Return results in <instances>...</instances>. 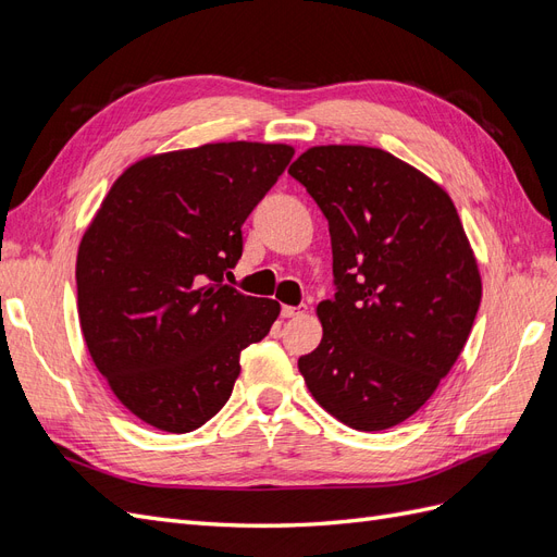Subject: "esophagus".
<instances>
[{"label": "esophagus", "mask_w": 557, "mask_h": 557, "mask_svg": "<svg viewBox=\"0 0 557 557\" xmlns=\"http://www.w3.org/2000/svg\"><path fill=\"white\" fill-rule=\"evenodd\" d=\"M301 313H305V307H288V305L281 307V315L283 318H297Z\"/></svg>", "instance_id": "34e87169"}]
</instances>
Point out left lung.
<instances>
[{"mask_svg":"<svg viewBox=\"0 0 557 557\" xmlns=\"http://www.w3.org/2000/svg\"><path fill=\"white\" fill-rule=\"evenodd\" d=\"M288 174L327 218L336 285L299 372L344 425L395 428L450 372L481 305L460 215L440 183L372 146H313Z\"/></svg>","mask_w":557,"mask_h":557,"instance_id":"left-lung-1","label":"left lung"}]
</instances>
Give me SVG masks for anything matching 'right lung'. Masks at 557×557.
Instances as JSON below:
<instances>
[{"label":"right lung","mask_w":557,"mask_h":557,"mask_svg":"<svg viewBox=\"0 0 557 557\" xmlns=\"http://www.w3.org/2000/svg\"><path fill=\"white\" fill-rule=\"evenodd\" d=\"M295 148L223 141L150 156L115 178L76 258L78 320L123 407L183 434L225 407L242 350L269 334L276 299L223 285L242 225Z\"/></svg>","instance_id":"obj_1"}]
</instances>
